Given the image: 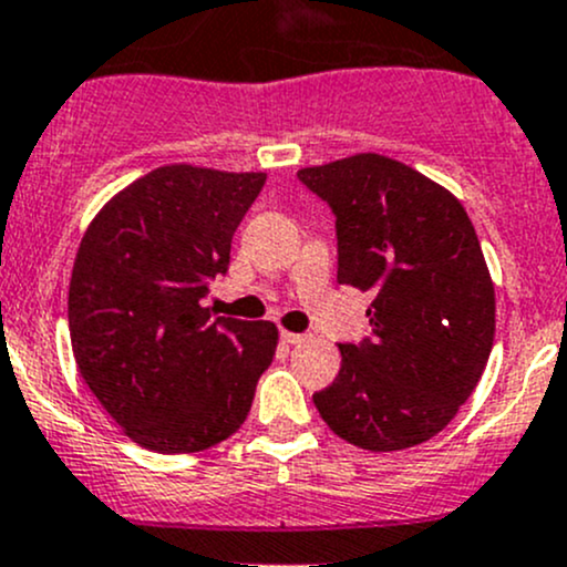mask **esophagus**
Instances as JSON below:
<instances>
[{
  "instance_id": "esophagus-1",
  "label": "esophagus",
  "mask_w": 567,
  "mask_h": 567,
  "mask_svg": "<svg viewBox=\"0 0 567 567\" xmlns=\"http://www.w3.org/2000/svg\"><path fill=\"white\" fill-rule=\"evenodd\" d=\"M308 336H302V332H289V330H281V341L284 343H302Z\"/></svg>"
}]
</instances>
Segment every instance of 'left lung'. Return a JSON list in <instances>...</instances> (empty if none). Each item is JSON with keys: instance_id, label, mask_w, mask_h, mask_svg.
Segmentation results:
<instances>
[{"instance_id": "8db88e82", "label": "left lung", "mask_w": 567, "mask_h": 567, "mask_svg": "<svg viewBox=\"0 0 567 567\" xmlns=\"http://www.w3.org/2000/svg\"><path fill=\"white\" fill-rule=\"evenodd\" d=\"M336 215L338 281L371 291V336L338 343L341 371L313 393L341 440L371 453L440 434L481 382L494 343V284L451 190L393 157L300 168Z\"/></svg>"}]
</instances>
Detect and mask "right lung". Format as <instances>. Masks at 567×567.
<instances>
[{
  "label": "right lung",
  "mask_w": 567,
  "mask_h": 567,
  "mask_svg": "<svg viewBox=\"0 0 567 567\" xmlns=\"http://www.w3.org/2000/svg\"><path fill=\"white\" fill-rule=\"evenodd\" d=\"M267 174L172 163L97 213L68 291L75 363L133 442L196 453L245 423L278 347L272 322L213 319L209 281Z\"/></svg>",
  "instance_id": "add662e5"
}]
</instances>
